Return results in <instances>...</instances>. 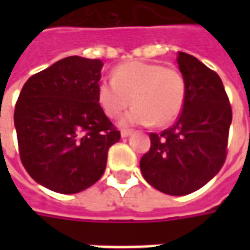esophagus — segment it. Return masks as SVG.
<instances>
[{
  "instance_id": "34e87169",
  "label": "esophagus",
  "mask_w": 250,
  "mask_h": 250,
  "mask_svg": "<svg viewBox=\"0 0 250 250\" xmlns=\"http://www.w3.org/2000/svg\"><path fill=\"white\" fill-rule=\"evenodd\" d=\"M132 134V130H122L120 131V135L122 138H127V136H130Z\"/></svg>"
}]
</instances>
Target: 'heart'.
<instances>
[{
    "label": "heart",
    "instance_id": "1",
    "mask_svg": "<svg viewBox=\"0 0 250 250\" xmlns=\"http://www.w3.org/2000/svg\"><path fill=\"white\" fill-rule=\"evenodd\" d=\"M123 116L122 125H151L166 127L178 118L186 100L184 75L174 68L158 62L132 60L120 64L112 79H102L96 84V100L109 118Z\"/></svg>",
    "mask_w": 250,
    "mask_h": 250
}]
</instances>
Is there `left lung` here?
Returning a JSON list of instances; mask_svg holds the SVG:
<instances>
[{
    "label": "left lung",
    "instance_id": "obj_1",
    "mask_svg": "<svg viewBox=\"0 0 250 250\" xmlns=\"http://www.w3.org/2000/svg\"><path fill=\"white\" fill-rule=\"evenodd\" d=\"M186 100L178 120L161 134H150L151 147L141 171L152 188L168 195L201 188L224 166L231 107L220 76L191 55L179 52Z\"/></svg>",
    "mask_w": 250,
    "mask_h": 250
}]
</instances>
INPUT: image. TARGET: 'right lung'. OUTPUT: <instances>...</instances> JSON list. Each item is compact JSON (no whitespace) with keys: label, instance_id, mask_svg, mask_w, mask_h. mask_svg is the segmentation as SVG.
Instances as JSON below:
<instances>
[{"label":"right lung","instance_id":"obj_1","mask_svg":"<svg viewBox=\"0 0 250 250\" xmlns=\"http://www.w3.org/2000/svg\"><path fill=\"white\" fill-rule=\"evenodd\" d=\"M103 62L69 56L28 79L14 109L25 170L52 191L75 194L98 182L120 132L96 100Z\"/></svg>","mask_w":250,"mask_h":250}]
</instances>
